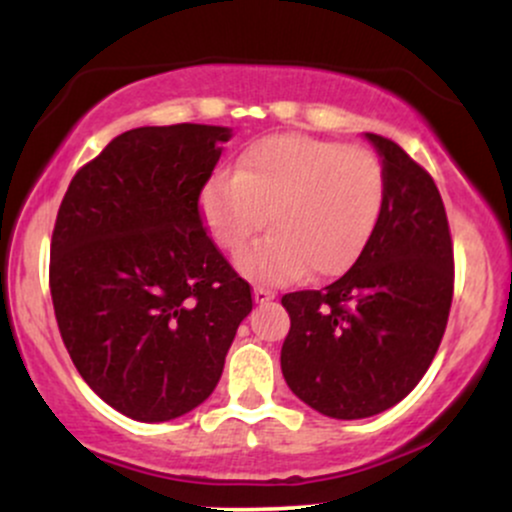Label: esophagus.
Returning <instances> with one entry per match:
<instances>
[{
    "mask_svg": "<svg viewBox=\"0 0 512 512\" xmlns=\"http://www.w3.org/2000/svg\"><path fill=\"white\" fill-rule=\"evenodd\" d=\"M252 296H255L257 303H264V301H272L276 293L272 289H267V286H255V291H252Z\"/></svg>",
    "mask_w": 512,
    "mask_h": 512,
    "instance_id": "1",
    "label": "esophagus"
}]
</instances>
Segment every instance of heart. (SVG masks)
I'll list each match as a JSON object with an SVG mask.
<instances>
[{
	"label": "heart",
	"mask_w": 512,
	"mask_h": 512,
	"mask_svg": "<svg viewBox=\"0 0 512 512\" xmlns=\"http://www.w3.org/2000/svg\"><path fill=\"white\" fill-rule=\"evenodd\" d=\"M378 154L305 134L255 142L238 173H219L202 190V216L223 250H238L267 223L274 228L238 255L252 279L342 274L356 262L385 204Z\"/></svg>",
	"instance_id": "obj_1"
}]
</instances>
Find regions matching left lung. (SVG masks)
<instances>
[{
	"label": "left lung",
	"instance_id": "left-lung-1",
	"mask_svg": "<svg viewBox=\"0 0 512 512\" xmlns=\"http://www.w3.org/2000/svg\"><path fill=\"white\" fill-rule=\"evenodd\" d=\"M366 137L387 180L373 236L330 286L281 298L291 317L281 373L293 395L332 419H366L414 390L448 327L455 289L436 182L392 139Z\"/></svg>",
	"mask_w": 512,
	"mask_h": 512
}]
</instances>
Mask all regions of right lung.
<instances>
[{"label": "right lung", "mask_w": 512, "mask_h": 512, "mask_svg": "<svg viewBox=\"0 0 512 512\" xmlns=\"http://www.w3.org/2000/svg\"><path fill=\"white\" fill-rule=\"evenodd\" d=\"M228 127H137L69 182L50 240L62 342L103 402L170 421L214 392L252 310L248 281L207 233L199 195Z\"/></svg>", "instance_id": "obj_1"}]
</instances>
